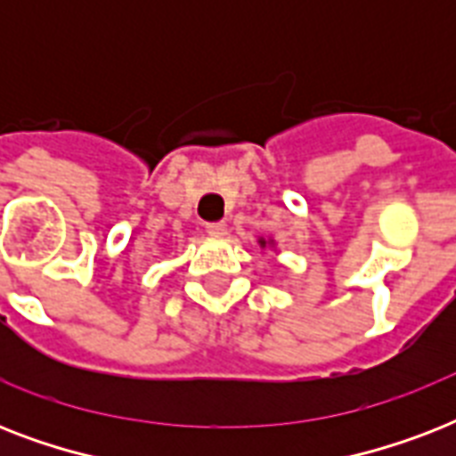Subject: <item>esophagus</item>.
<instances>
[{
    "label": "esophagus",
    "mask_w": 456,
    "mask_h": 456,
    "mask_svg": "<svg viewBox=\"0 0 456 456\" xmlns=\"http://www.w3.org/2000/svg\"><path fill=\"white\" fill-rule=\"evenodd\" d=\"M206 232L210 236H224L227 234V222H210V224H206Z\"/></svg>",
    "instance_id": "1"
}]
</instances>
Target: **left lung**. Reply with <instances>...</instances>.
I'll return each instance as SVG.
<instances>
[{
    "label": "left lung",
    "mask_w": 456,
    "mask_h": 456,
    "mask_svg": "<svg viewBox=\"0 0 456 456\" xmlns=\"http://www.w3.org/2000/svg\"><path fill=\"white\" fill-rule=\"evenodd\" d=\"M257 243H260V248H267V246H274V239H270V241H265V239H257Z\"/></svg>",
    "instance_id": "left-lung-1"
}]
</instances>
